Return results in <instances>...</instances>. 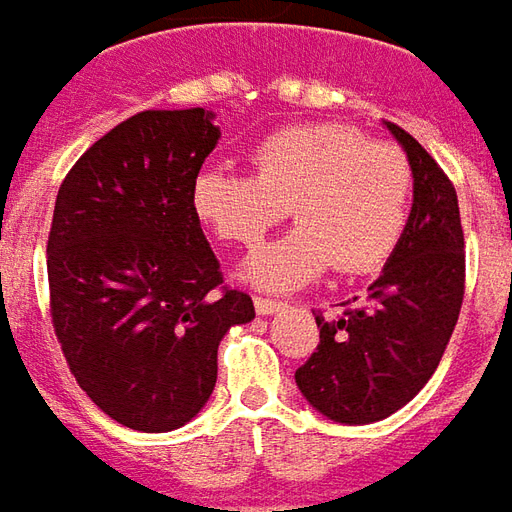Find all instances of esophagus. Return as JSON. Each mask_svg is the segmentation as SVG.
Wrapping results in <instances>:
<instances>
[{
    "label": "esophagus",
    "mask_w": 512,
    "mask_h": 512,
    "mask_svg": "<svg viewBox=\"0 0 512 512\" xmlns=\"http://www.w3.org/2000/svg\"><path fill=\"white\" fill-rule=\"evenodd\" d=\"M253 306H256V311H259V314H273V311H278V308L284 306V303H278V300H273V297L256 295L253 297Z\"/></svg>",
    "instance_id": "esophagus-1"
}]
</instances>
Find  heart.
<instances>
[{"label": "heart", "mask_w": 512, "mask_h": 512, "mask_svg": "<svg viewBox=\"0 0 512 512\" xmlns=\"http://www.w3.org/2000/svg\"><path fill=\"white\" fill-rule=\"evenodd\" d=\"M250 176L204 168L192 209L217 239L253 248L286 217L297 226L259 248L245 278L264 289L308 284L328 267L375 273L400 245L413 204V168L394 143L344 123H300L248 151Z\"/></svg>", "instance_id": "obj_1"}]
</instances>
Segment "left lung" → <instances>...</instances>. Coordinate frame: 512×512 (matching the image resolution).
Wrapping results in <instances>:
<instances>
[{
  "label": "left lung",
  "mask_w": 512,
  "mask_h": 512,
  "mask_svg": "<svg viewBox=\"0 0 512 512\" xmlns=\"http://www.w3.org/2000/svg\"><path fill=\"white\" fill-rule=\"evenodd\" d=\"M389 129L411 159V220L358 306L347 303L333 320L314 314L320 344L295 372L303 397L342 424L380 422L422 391L447 350L466 292L455 184L405 129Z\"/></svg>",
  "instance_id": "1"
}]
</instances>
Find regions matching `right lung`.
I'll list each match as a JSON object with an SVG mask.
<instances>
[{
  "label": "right lung",
  "mask_w": 512,
  "mask_h": 512,
  "mask_svg": "<svg viewBox=\"0 0 512 512\" xmlns=\"http://www.w3.org/2000/svg\"><path fill=\"white\" fill-rule=\"evenodd\" d=\"M220 129L201 107L146 110L65 173L46 242L54 336L79 389L115 422L168 433L215 389L217 344L253 320L223 284L192 209Z\"/></svg>",
  "instance_id": "1"
}]
</instances>
